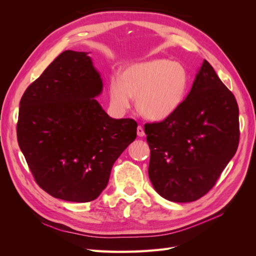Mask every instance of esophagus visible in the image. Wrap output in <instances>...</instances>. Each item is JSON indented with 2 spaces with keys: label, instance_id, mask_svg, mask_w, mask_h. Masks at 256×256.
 I'll return each mask as SVG.
<instances>
[{
  "label": "esophagus",
  "instance_id": "34e87169",
  "mask_svg": "<svg viewBox=\"0 0 256 256\" xmlns=\"http://www.w3.org/2000/svg\"><path fill=\"white\" fill-rule=\"evenodd\" d=\"M136 134L138 136H145V132H144V129L142 126H138L136 128Z\"/></svg>",
  "mask_w": 256,
  "mask_h": 256
}]
</instances>
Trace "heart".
Returning <instances> with one entry per match:
<instances>
[{"mask_svg":"<svg viewBox=\"0 0 256 256\" xmlns=\"http://www.w3.org/2000/svg\"><path fill=\"white\" fill-rule=\"evenodd\" d=\"M188 74L177 62L156 58L128 65L118 79L109 83L111 106L122 113L136 99V110L145 118L162 120L174 114L184 102Z\"/></svg>","mask_w":256,"mask_h":256,"instance_id":"1","label":"heart"}]
</instances>
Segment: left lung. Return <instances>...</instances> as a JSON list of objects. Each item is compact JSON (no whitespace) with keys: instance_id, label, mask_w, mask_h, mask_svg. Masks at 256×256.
Masks as SVG:
<instances>
[{"instance_id":"obj_1","label":"left lung","mask_w":256,"mask_h":256,"mask_svg":"<svg viewBox=\"0 0 256 256\" xmlns=\"http://www.w3.org/2000/svg\"><path fill=\"white\" fill-rule=\"evenodd\" d=\"M150 180L159 194L193 202L216 184L239 144L235 96L204 60L187 98L174 114L144 125Z\"/></svg>"}]
</instances>
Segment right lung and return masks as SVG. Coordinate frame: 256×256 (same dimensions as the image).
Returning a JSON list of instances; mask_svg holds the SVG:
<instances>
[{"mask_svg": "<svg viewBox=\"0 0 256 256\" xmlns=\"http://www.w3.org/2000/svg\"><path fill=\"white\" fill-rule=\"evenodd\" d=\"M102 81L86 52L67 50L20 100L17 138L40 187L68 202L96 200L136 138L132 118H111L95 99Z\"/></svg>", "mask_w": 256, "mask_h": 256, "instance_id": "obj_1", "label": "right lung"}]
</instances>
